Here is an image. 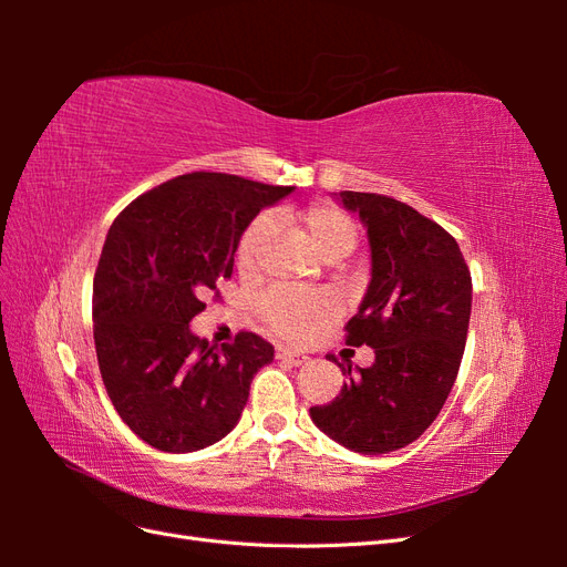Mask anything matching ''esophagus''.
<instances>
[{
	"instance_id": "1",
	"label": "esophagus",
	"mask_w": 567,
	"mask_h": 567,
	"mask_svg": "<svg viewBox=\"0 0 567 567\" xmlns=\"http://www.w3.org/2000/svg\"><path fill=\"white\" fill-rule=\"evenodd\" d=\"M277 359H281V362H286V364H290V367H300V364H305L310 357L302 354V352H296V350L279 348V350H277Z\"/></svg>"
}]
</instances>
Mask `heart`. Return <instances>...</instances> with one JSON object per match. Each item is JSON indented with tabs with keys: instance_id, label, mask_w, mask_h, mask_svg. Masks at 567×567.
Masks as SVG:
<instances>
[{
	"instance_id": "b5f03b06",
	"label": "heart",
	"mask_w": 567,
	"mask_h": 567,
	"mask_svg": "<svg viewBox=\"0 0 567 567\" xmlns=\"http://www.w3.org/2000/svg\"><path fill=\"white\" fill-rule=\"evenodd\" d=\"M277 219H293V225L329 262H340L359 244L357 221L333 203H312L296 213H277ZM274 217L257 215L236 248V267L244 279H255L262 271L267 248L274 236ZM257 319L265 329L286 342H305L321 326L336 317V305L323 293H302V290L274 288L257 300Z\"/></svg>"
}]
</instances>
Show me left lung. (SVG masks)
Listing matches in <instances>:
<instances>
[{
	"label": "left lung",
	"mask_w": 567,
	"mask_h": 567,
	"mask_svg": "<svg viewBox=\"0 0 567 567\" xmlns=\"http://www.w3.org/2000/svg\"><path fill=\"white\" fill-rule=\"evenodd\" d=\"M338 200L364 221L371 246V281L346 342L369 346L375 362L357 375L342 369L348 383L310 416L342 447L388 454L419 440L447 402L468 336L471 271L454 236L411 205L359 192Z\"/></svg>",
	"instance_id": "1"
}]
</instances>
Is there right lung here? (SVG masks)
Wrapping results in <instances>:
<instances>
[{"instance_id": "obj_1", "label": "right lung", "mask_w": 567, "mask_h": 567, "mask_svg": "<svg viewBox=\"0 0 567 567\" xmlns=\"http://www.w3.org/2000/svg\"><path fill=\"white\" fill-rule=\"evenodd\" d=\"M293 192L236 175L192 173L134 198L115 217L94 274V346L109 398L130 431L161 452L219 442L241 419L274 348L238 333L217 350L192 333L234 271L252 217Z\"/></svg>"}]
</instances>
